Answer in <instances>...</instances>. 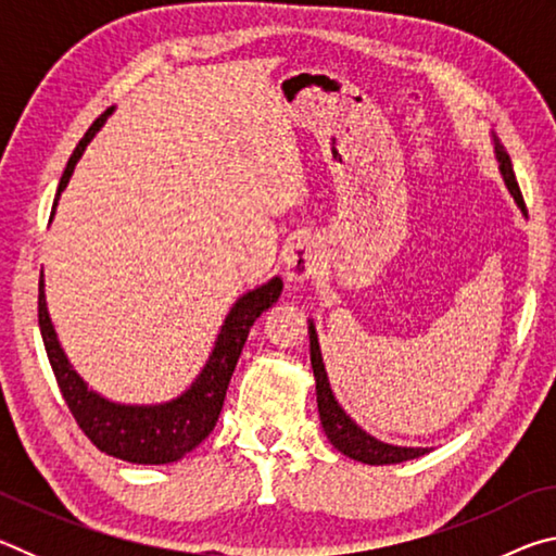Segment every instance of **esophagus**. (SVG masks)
<instances>
[{"label":"esophagus","mask_w":556,"mask_h":556,"mask_svg":"<svg viewBox=\"0 0 556 556\" xmlns=\"http://www.w3.org/2000/svg\"><path fill=\"white\" fill-rule=\"evenodd\" d=\"M281 265H285L287 281H306L308 277H314L318 269V255L314 242L308 238H296L285 250Z\"/></svg>","instance_id":"esophagus-1"}]
</instances>
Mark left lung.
I'll list each match as a JSON object with an SVG mask.
<instances>
[{
	"instance_id": "left-lung-1",
	"label": "left lung",
	"mask_w": 556,
	"mask_h": 556,
	"mask_svg": "<svg viewBox=\"0 0 556 556\" xmlns=\"http://www.w3.org/2000/svg\"><path fill=\"white\" fill-rule=\"evenodd\" d=\"M495 156H497V162H501V174L505 178L507 191L513 193V199L517 205H520L522 213H527L520 186H517V178L513 172L510 156H507L505 149L497 144V139H495ZM308 338H312V368H314V378H316L318 417H321V427L326 431V437L331 439V444L341 451V454L351 456L355 460H363V464H370V466L402 464V460L419 458V456L429 454V448L384 444V441H378L375 437H370L368 431H363L361 427H357L355 421L343 412L341 404L336 402L331 384H328V375L324 368V357H321V348H318V336H316L314 321H312V326H308Z\"/></svg>"
}]
</instances>
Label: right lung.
I'll return each mask as SVG.
<instances>
[{
	"instance_id": "obj_1",
	"label": "right lung",
	"mask_w": 556,
	"mask_h": 556,
	"mask_svg": "<svg viewBox=\"0 0 556 556\" xmlns=\"http://www.w3.org/2000/svg\"><path fill=\"white\" fill-rule=\"evenodd\" d=\"M112 110L102 112V115L92 122L86 137L80 139L78 147L73 149L68 159V166L61 176L59 193H55V203L65 186L71 181V174L78 159L86 152L90 139L96 131L105 125V119ZM53 203V208H55ZM281 279L275 277L267 285L242 294L235 306L230 308L228 318L218 333L213 353L205 363L195 382L188 388L181 397L164 404H117L98 392L88 390L78 372L71 368L68 357H65L63 348L59 343V336L53 331L49 308H46V294H43V275L39 279V326L46 345V355L59 382L61 394L65 404H68L71 414L78 421L92 444L105 454L129 460V464H174V460L184 458L188 451H193L201 441L211 434L215 421L220 417L225 392L232 378L235 365L242 353V345L248 341V333L252 324L257 321L262 312L275 304L281 294Z\"/></svg>"
}]
</instances>
